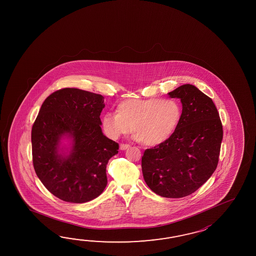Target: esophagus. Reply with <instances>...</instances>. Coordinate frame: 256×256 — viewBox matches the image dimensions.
I'll use <instances>...</instances> for the list:
<instances>
[{"mask_svg":"<svg viewBox=\"0 0 256 256\" xmlns=\"http://www.w3.org/2000/svg\"><path fill=\"white\" fill-rule=\"evenodd\" d=\"M129 144H120V150H126L127 148H129Z\"/></svg>","mask_w":256,"mask_h":256,"instance_id":"obj_1","label":"esophagus"}]
</instances>
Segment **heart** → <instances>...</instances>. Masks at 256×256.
<instances>
[{
  "mask_svg": "<svg viewBox=\"0 0 256 256\" xmlns=\"http://www.w3.org/2000/svg\"><path fill=\"white\" fill-rule=\"evenodd\" d=\"M117 114H106L102 124L112 139L127 134L144 146H156L173 136L180 126L182 108L174 98H128L117 106Z\"/></svg>",
  "mask_w": 256,
  "mask_h": 256,
  "instance_id": "1",
  "label": "heart"
}]
</instances>
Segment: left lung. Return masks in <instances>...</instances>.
I'll return each instance as SVG.
<instances>
[{
    "label": "left lung",
    "instance_id": "8db88e82",
    "mask_svg": "<svg viewBox=\"0 0 256 256\" xmlns=\"http://www.w3.org/2000/svg\"><path fill=\"white\" fill-rule=\"evenodd\" d=\"M182 104V117L173 136L146 149L142 171L147 186L164 198L188 196L217 168L223 130L212 100L185 84L168 93Z\"/></svg>",
    "mask_w": 256,
    "mask_h": 256
}]
</instances>
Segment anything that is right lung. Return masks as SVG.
<instances>
[{
  "instance_id": "1",
  "label": "right lung",
  "mask_w": 256,
  "mask_h": 256,
  "mask_svg": "<svg viewBox=\"0 0 256 256\" xmlns=\"http://www.w3.org/2000/svg\"><path fill=\"white\" fill-rule=\"evenodd\" d=\"M104 97L65 88L44 100L32 127L34 168L54 196L70 203H85L100 196L107 186L106 166L118 154L119 144L100 128ZM70 138L68 156L59 152L60 140Z\"/></svg>"
}]
</instances>
